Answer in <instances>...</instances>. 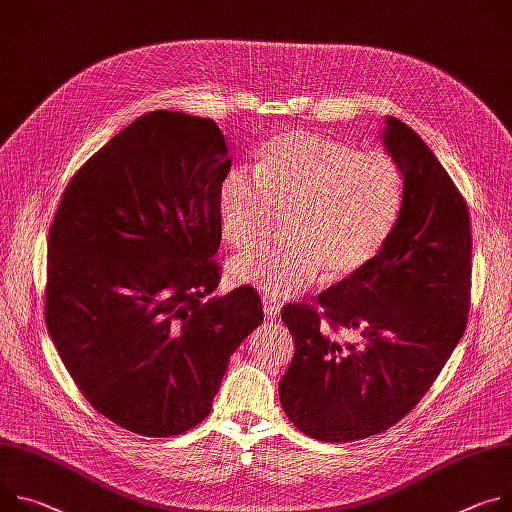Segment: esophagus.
I'll list each match as a JSON object with an SVG mask.
<instances>
[{
  "mask_svg": "<svg viewBox=\"0 0 512 512\" xmlns=\"http://www.w3.org/2000/svg\"><path fill=\"white\" fill-rule=\"evenodd\" d=\"M263 310H265V316H267V318H277V316H280L282 306H280V302H275L273 298L265 296V298H263Z\"/></svg>",
  "mask_w": 512,
  "mask_h": 512,
  "instance_id": "obj_1",
  "label": "esophagus"
}]
</instances>
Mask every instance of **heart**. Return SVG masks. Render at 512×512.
<instances>
[{
    "instance_id": "1",
    "label": "heart",
    "mask_w": 512,
    "mask_h": 512,
    "mask_svg": "<svg viewBox=\"0 0 512 512\" xmlns=\"http://www.w3.org/2000/svg\"><path fill=\"white\" fill-rule=\"evenodd\" d=\"M402 202V169L386 151H355L306 130L277 136L259 151L253 177L243 169L226 173L218 210L222 235L237 249L263 237L273 208H288L290 235L232 259L230 280L292 296L322 269L353 273L382 251Z\"/></svg>"
}]
</instances>
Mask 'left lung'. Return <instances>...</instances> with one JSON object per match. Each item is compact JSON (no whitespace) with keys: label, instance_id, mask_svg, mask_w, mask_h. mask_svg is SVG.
Listing matches in <instances>:
<instances>
[{"label":"left lung","instance_id":"obj_1","mask_svg":"<svg viewBox=\"0 0 512 512\" xmlns=\"http://www.w3.org/2000/svg\"><path fill=\"white\" fill-rule=\"evenodd\" d=\"M386 151L404 177L400 218L382 251L282 318L296 351L282 408L308 437L347 443L384 433L421 402L466 331L472 290L468 204L433 151L388 116ZM359 330L361 346L330 335Z\"/></svg>","mask_w":512,"mask_h":512}]
</instances>
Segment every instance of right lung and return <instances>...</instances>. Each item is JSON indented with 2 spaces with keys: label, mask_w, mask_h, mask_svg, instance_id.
Instances as JSON below:
<instances>
[{
  "label": "right lung",
  "mask_w": 512,
  "mask_h": 512,
  "mask_svg": "<svg viewBox=\"0 0 512 512\" xmlns=\"http://www.w3.org/2000/svg\"><path fill=\"white\" fill-rule=\"evenodd\" d=\"M230 163L214 120L143 114L83 163L51 224L46 329L87 402L136 435L202 423L263 322L251 286L212 296Z\"/></svg>",
  "instance_id": "right-lung-1"
}]
</instances>
